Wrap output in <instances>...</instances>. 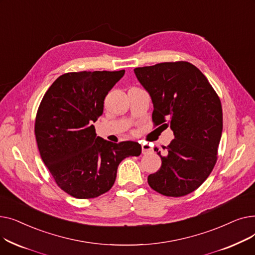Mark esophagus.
<instances>
[{"label":"esophagus","instance_id":"esophagus-1","mask_svg":"<svg viewBox=\"0 0 255 255\" xmlns=\"http://www.w3.org/2000/svg\"><path fill=\"white\" fill-rule=\"evenodd\" d=\"M152 148H151V145L150 144H148V143H142L141 144V152H142V154H150V153H152Z\"/></svg>","mask_w":255,"mask_h":255}]
</instances>
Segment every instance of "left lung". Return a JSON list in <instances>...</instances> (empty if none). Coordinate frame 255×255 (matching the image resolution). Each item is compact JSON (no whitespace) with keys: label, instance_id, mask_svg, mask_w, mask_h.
I'll return each instance as SVG.
<instances>
[{"label":"left lung","instance_id":"8db88e82","mask_svg":"<svg viewBox=\"0 0 255 255\" xmlns=\"http://www.w3.org/2000/svg\"><path fill=\"white\" fill-rule=\"evenodd\" d=\"M135 75L154 104L155 126L170 125L173 138L161 167L148 177L158 193L180 197L196 190L217 162L222 133L219 96L197 67L185 61L138 67ZM162 125V126H163Z\"/></svg>","mask_w":255,"mask_h":255}]
</instances>
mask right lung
Wrapping results in <instances>:
<instances>
[{
    "instance_id": "obj_1",
    "label": "right lung",
    "mask_w": 255,
    "mask_h": 255,
    "mask_svg": "<svg viewBox=\"0 0 255 255\" xmlns=\"http://www.w3.org/2000/svg\"><path fill=\"white\" fill-rule=\"evenodd\" d=\"M124 73H65L38 107L35 136L40 156L57 185L75 198H95L109 191L120 162L141 153L138 142L115 143L96 136L93 125L103 113L106 95Z\"/></svg>"
}]
</instances>
